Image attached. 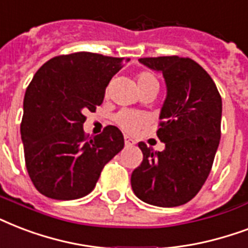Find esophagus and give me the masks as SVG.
Instances as JSON below:
<instances>
[{
	"label": "esophagus",
	"mask_w": 248,
	"mask_h": 248,
	"mask_svg": "<svg viewBox=\"0 0 248 248\" xmlns=\"http://www.w3.org/2000/svg\"><path fill=\"white\" fill-rule=\"evenodd\" d=\"M124 142H125L126 147H129V146H133L134 143H136V142H134L130 137H128V136H125V137H124Z\"/></svg>",
	"instance_id": "obj_1"
}]
</instances>
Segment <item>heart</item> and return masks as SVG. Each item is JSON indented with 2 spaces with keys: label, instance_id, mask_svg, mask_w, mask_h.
I'll return each mask as SVG.
<instances>
[{
  "label": "heart",
  "instance_id": "b5f03b06",
  "mask_svg": "<svg viewBox=\"0 0 248 248\" xmlns=\"http://www.w3.org/2000/svg\"><path fill=\"white\" fill-rule=\"evenodd\" d=\"M136 82H137L138 90L145 89V88H149V86H159L158 78H155L151 72H146V71L140 72L137 75ZM114 120L123 130H125L128 133H134V132H137L138 129H141L142 126L145 125L147 119H146L145 115L136 112V111L122 110L115 115Z\"/></svg>",
  "mask_w": 248,
  "mask_h": 248
}]
</instances>
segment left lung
Returning <instances> with one entry per match:
<instances>
[{
    "mask_svg": "<svg viewBox=\"0 0 248 248\" xmlns=\"http://www.w3.org/2000/svg\"><path fill=\"white\" fill-rule=\"evenodd\" d=\"M162 72L167 97L156 130L166 149L140 142L143 159L132 173L134 194L145 203L177 207L191 201L211 172L221 137L222 102L211 76L190 58H141Z\"/></svg>",
    "mask_w": 248,
    "mask_h": 248,
    "instance_id": "8db88e82",
    "label": "left lung"
}]
</instances>
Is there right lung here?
Listing matches in <instances>:
<instances>
[{
    "mask_svg": "<svg viewBox=\"0 0 248 248\" xmlns=\"http://www.w3.org/2000/svg\"><path fill=\"white\" fill-rule=\"evenodd\" d=\"M124 62L78 51L51 58L34 74L24 95L20 134L27 170L42 195L57 201L85 197L124 147L116 126L107 125L94 137L82 128L84 112L102 105L106 86Z\"/></svg>",
    "mask_w": 248,
    "mask_h": 248,
    "instance_id": "add662e5",
    "label": "right lung"
}]
</instances>
